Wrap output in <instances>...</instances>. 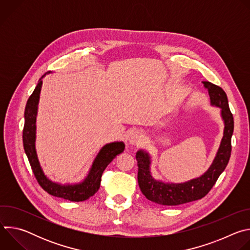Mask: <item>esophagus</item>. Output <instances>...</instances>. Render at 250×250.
<instances>
[{
  "label": "esophagus",
  "instance_id": "esophagus-1",
  "mask_svg": "<svg viewBox=\"0 0 250 250\" xmlns=\"http://www.w3.org/2000/svg\"><path fill=\"white\" fill-rule=\"evenodd\" d=\"M144 141V134L138 130H134L129 135V144L132 146H138Z\"/></svg>",
  "mask_w": 250,
  "mask_h": 250
}]
</instances>
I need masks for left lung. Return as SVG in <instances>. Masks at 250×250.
<instances>
[{
	"instance_id": "left-lung-1",
	"label": "left lung",
	"mask_w": 250,
	"mask_h": 250,
	"mask_svg": "<svg viewBox=\"0 0 250 250\" xmlns=\"http://www.w3.org/2000/svg\"><path fill=\"white\" fill-rule=\"evenodd\" d=\"M208 90L210 104L222 109L225 123L224 136L217 156L208 171L196 179L181 184H165L153 179L149 171L150 157L148 153L136 152L139 188L147 200L164 206H177L204 198L216 184L218 178L226 169L231 154V135L233 132V117L229 110L226 92L219 86L208 81L202 82Z\"/></svg>"
}]
</instances>
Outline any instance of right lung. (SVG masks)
Masks as SVG:
<instances>
[{
    "instance_id": "1",
    "label": "right lung",
    "mask_w": 250,
    "mask_h": 250,
    "mask_svg": "<svg viewBox=\"0 0 250 250\" xmlns=\"http://www.w3.org/2000/svg\"><path fill=\"white\" fill-rule=\"evenodd\" d=\"M48 73V72H47ZM45 73L39 81L37 87L27 100L24 110V125L22 130V142L25 154L28 158L35 179L42 188L51 196L62 198L72 202H82L94 196L101 185L102 175L105 167L120 153L125 150L124 142H113L105 145L98 153L92 168L86 179L76 185H60L47 179L40 165L37 152H35V119H37L38 104L42 89V79L47 74Z\"/></svg>"
}]
</instances>
